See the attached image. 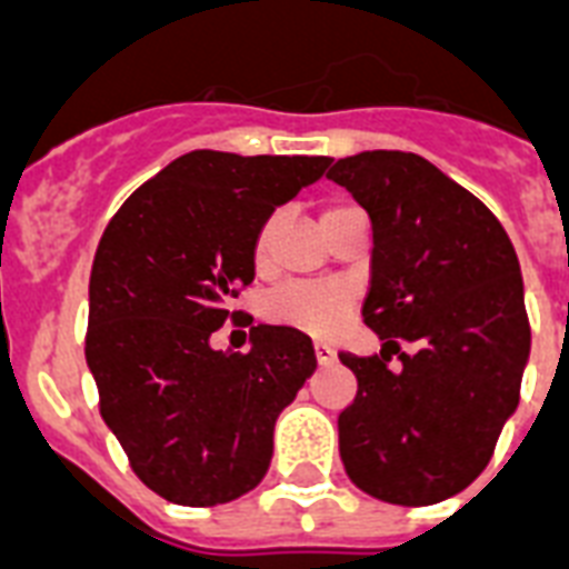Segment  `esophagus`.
<instances>
[{
  "label": "esophagus",
  "instance_id": "34e87169",
  "mask_svg": "<svg viewBox=\"0 0 569 569\" xmlns=\"http://www.w3.org/2000/svg\"><path fill=\"white\" fill-rule=\"evenodd\" d=\"M313 355H317L319 366H328V363H335V358H337L335 346H328V342H322V340H317V342H313Z\"/></svg>",
  "mask_w": 569,
  "mask_h": 569
}]
</instances>
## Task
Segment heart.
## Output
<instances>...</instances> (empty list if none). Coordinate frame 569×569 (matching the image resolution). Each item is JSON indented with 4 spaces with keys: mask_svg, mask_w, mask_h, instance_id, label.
<instances>
[{
    "mask_svg": "<svg viewBox=\"0 0 569 569\" xmlns=\"http://www.w3.org/2000/svg\"><path fill=\"white\" fill-rule=\"evenodd\" d=\"M351 206H331L322 214V223L342 211H349ZM276 229H279V214H270V218L261 223L256 234V261L261 264L273 247ZM351 311V293L340 284H317V281H293V284H284V288L276 290L270 299H267V317L276 319V322H284V326H293L299 331H308V335H335L337 328L346 322Z\"/></svg>",
    "mask_w": 569,
    "mask_h": 569,
    "instance_id": "1",
    "label": "heart"
}]
</instances>
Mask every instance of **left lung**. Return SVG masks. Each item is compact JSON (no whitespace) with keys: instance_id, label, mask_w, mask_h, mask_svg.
I'll return each mask as SVG.
<instances>
[{"instance_id":"8db88e82","label":"left lung","mask_w":569,"mask_h":569,"mask_svg":"<svg viewBox=\"0 0 569 569\" xmlns=\"http://www.w3.org/2000/svg\"><path fill=\"white\" fill-rule=\"evenodd\" d=\"M328 180L372 220L363 322L383 340L369 358L340 351L358 378L337 419L342 465L383 503H439L480 477L520 401L529 317L518 252L491 209L419 153L363 150L337 159Z\"/></svg>"}]
</instances>
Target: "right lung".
<instances>
[{
  "mask_svg": "<svg viewBox=\"0 0 569 569\" xmlns=\"http://www.w3.org/2000/svg\"><path fill=\"white\" fill-rule=\"evenodd\" d=\"M331 157L191 150L127 197L89 276L87 363L136 477L180 506H218L264 480L279 412L317 369L311 337L252 326L214 351L229 299L256 276V234Z\"/></svg>",
  "mask_w": 569,
  "mask_h": 569,
  "instance_id": "obj_1",
  "label": "right lung"
}]
</instances>
